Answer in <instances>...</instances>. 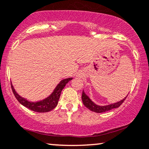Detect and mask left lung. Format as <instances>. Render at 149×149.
Returning a JSON list of instances; mask_svg holds the SVG:
<instances>
[{"mask_svg":"<svg viewBox=\"0 0 149 149\" xmlns=\"http://www.w3.org/2000/svg\"><path fill=\"white\" fill-rule=\"evenodd\" d=\"M127 97H125L123 100H120V102H118L116 103H114V104H112L110 105H107V106H98V105L95 104L94 102H93L91 100V99L88 97L87 95L85 94L84 91H82V102L85 106L87 108L89 109V110L93 111V112H97V113H102V112H107V111H109L110 110H112L114 108H117L119 107L120 105H121L124 102V101L125 100Z\"/></svg>","mask_w":149,"mask_h":149,"instance_id":"1","label":"left lung"}]
</instances>
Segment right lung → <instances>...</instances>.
Listing matches in <instances>:
<instances>
[{
	"instance_id": "right-lung-1",
	"label": "right lung",
	"mask_w": 149,
	"mask_h": 149,
	"mask_svg": "<svg viewBox=\"0 0 149 149\" xmlns=\"http://www.w3.org/2000/svg\"><path fill=\"white\" fill-rule=\"evenodd\" d=\"M71 80H72V78L64 79V80H61L60 83H59V84L56 86V88H55L52 93L49 97H47V98L44 99V100L37 102H29V101H27L26 99L22 97L21 96H19V95L17 94L16 91H15L14 88H13V86H12V84H11V89H12V91L13 94L15 95V98L17 99V100L22 105L26 107L27 108L30 109V110L34 111V112H47L53 110V109L57 106L58 102V100L61 96V91H62L63 88H64L65 85Z\"/></svg>"
}]
</instances>
